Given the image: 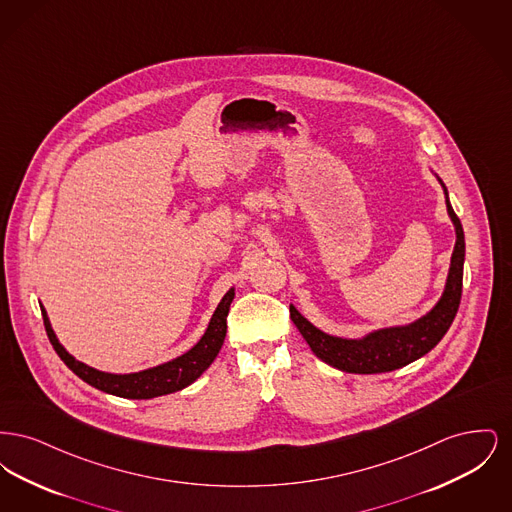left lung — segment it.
<instances>
[{
  "instance_id": "obj_1",
  "label": "left lung",
  "mask_w": 512,
  "mask_h": 512,
  "mask_svg": "<svg viewBox=\"0 0 512 512\" xmlns=\"http://www.w3.org/2000/svg\"><path fill=\"white\" fill-rule=\"evenodd\" d=\"M445 203H447V213L455 224L457 242L451 255V267H449L445 292L441 295L438 305L428 315L418 318L413 324L376 330L365 336L363 340H343L336 336H328L322 330L315 328L307 318L301 317V313L290 305L293 324L297 326V330L309 343V347L313 349L318 359H322L324 363L334 368H340L343 372L378 374V372H390L395 368L409 365L438 345L459 311L461 293H463V224L455 215L449 203V197L445 199Z\"/></svg>"
}]
</instances>
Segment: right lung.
Segmentation results:
<instances>
[{"label": "right lung", "instance_id": "add662e5", "mask_svg": "<svg viewBox=\"0 0 512 512\" xmlns=\"http://www.w3.org/2000/svg\"><path fill=\"white\" fill-rule=\"evenodd\" d=\"M232 299H234V290H230L222 297L203 338L197 341L188 353L172 359L165 365L153 366V368L134 372V374H109V372H101L92 366L76 361L73 355H69L65 351V347L55 338L46 309L44 307H40V309H42L44 326H46L53 349L57 351L61 361L69 366L78 378H82L86 384H90L98 390L117 395V397L151 399V397L184 390L211 366L215 357L219 355L222 341L226 336V317H228Z\"/></svg>", "mask_w": 512, "mask_h": 512}]
</instances>
